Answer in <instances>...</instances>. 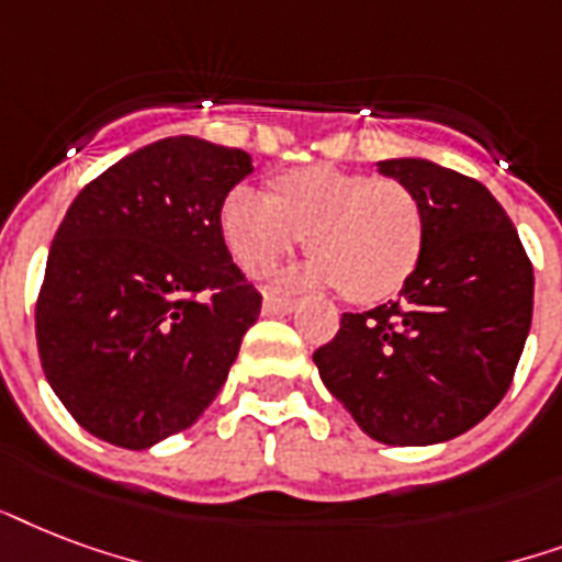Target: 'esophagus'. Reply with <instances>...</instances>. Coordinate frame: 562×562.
<instances>
[{"instance_id": "obj_1", "label": "esophagus", "mask_w": 562, "mask_h": 562, "mask_svg": "<svg viewBox=\"0 0 562 562\" xmlns=\"http://www.w3.org/2000/svg\"><path fill=\"white\" fill-rule=\"evenodd\" d=\"M295 311V299H284V295H267L263 299V313L267 316H284V313Z\"/></svg>"}]
</instances>
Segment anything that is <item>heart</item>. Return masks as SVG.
Wrapping results in <instances>:
<instances>
[{
    "label": "heart",
    "mask_w": 562,
    "mask_h": 562,
    "mask_svg": "<svg viewBox=\"0 0 562 562\" xmlns=\"http://www.w3.org/2000/svg\"><path fill=\"white\" fill-rule=\"evenodd\" d=\"M222 237L246 276H267L304 243L316 258L302 281L340 284L351 302L398 293L422 258V207L395 178L302 167L276 181V195L237 187L222 204Z\"/></svg>",
    "instance_id": "1"
}]
</instances>
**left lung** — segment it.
Listing matches in <instances>:
<instances>
[{
    "instance_id": "left-lung-1",
    "label": "left lung",
    "mask_w": 562,
    "mask_h": 562,
    "mask_svg": "<svg viewBox=\"0 0 562 562\" xmlns=\"http://www.w3.org/2000/svg\"><path fill=\"white\" fill-rule=\"evenodd\" d=\"M422 207V258L398 302L342 313L313 351L322 384L369 437L434 446L502 402L533 313V267L481 181L422 158L381 160Z\"/></svg>"
}]
</instances>
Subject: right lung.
I'll use <instances>...</instances> for the list:
<instances>
[{"instance_id":"right-lung-1","label":"right lung","mask_w":562,"mask_h":562,"mask_svg":"<svg viewBox=\"0 0 562 562\" xmlns=\"http://www.w3.org/2000/svg\"><path fill=\"white\" fill-rule=\"evenodd\" d=\"M249 172L243 149L181 134L116 160L69 204L34 328L46 381L93 437L151 448L225 384L260 313L220 222Z\"/></svg>"}]
</instances>
